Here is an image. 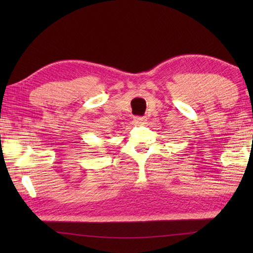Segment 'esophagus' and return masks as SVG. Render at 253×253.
Masks as SVG:
<instances>
[{"instance_id":"esophagus-1","label":"esophagus","mask_w":253,"mask_h":253,"mask_svg":"<svg viewBox=\"0 0 253 253\" xmlns=\"http://www.w3.org/2000/svg\"><path fill=\"white\" fill-rule=\"evenodd\" d=\"M134 123L137 124V125H142V124L146 123V118H145V117H135Z\"/></svg>"}]
</instances>
